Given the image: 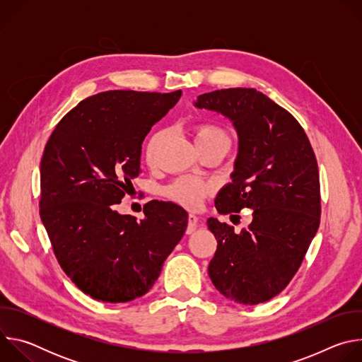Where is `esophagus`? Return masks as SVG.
Returning <instances> with one entry per match:
<instances>
[{
    "label": "esophagus",
    "instance_id": "34e87169",
    "mask_svg": "<svg viewBox=\"0 0 362 362\" xmlns=\"http://www.w3.org/2000/svg\"><path fill=\"white\" fill-rule=\"evenodd\" d=\"M197 222H199V218L194 215V214H189L187 216V228H186V233H193L197 228Z\"/></svg>",
    "mask_w": 362,
    "mask_h": 362
}]
</instances>
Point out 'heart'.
<instances>
[{
	"instance_id": "1",
	"label": "heart",
	"mask_w": 362,
	"mask_h": 362,
	"mask_svg": "<svg viewBox=\"0 0 362 362\" xmlns=\"http://www.w3.org/2000/svg\"><path fill=\"white\" fill-rule=\"evenodd\" d=\"M163 137H165V132H156L153 133L147 140V144L144 148V156L148 163H153L156 160V154L159 151ZM194 140H196V144H203V143H209L215 140L228 141V134L221 126L215 123H200L194 129ZM212 192H214V185L209 180L194 177V176L179 177L173 183H170L165 190L169 199L177 202L182 206H186L189 209L199 208L202 202Z\"/></svg>"
}]
</instances>
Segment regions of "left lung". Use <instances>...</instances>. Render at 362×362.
Here are the masks:
<instances>
[{"mask_svg": "<svg viewBox=\"0 0 362 362\" xmlns=\"http://www.w3.org/2000/svg\"><path fill=\"white\" fill-rule=\"evenodd\" d=\"M194 106L228 117L239 137L232 183L215 200L218 212L252 209L250 225L239 233L208 219L218 240L209 276L233 302H267L286 288L320 228L315 153L298 120L255 88L204 93Z\"/></svg>", "mask_w": 362, "mask_h": 362, "instance_id": "8db88e82", "label": "left lung"}]
</instances>
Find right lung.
<instances>
[{
  "instance_id": "obj_1",
  "label": "right lung",
  "mask_w": 362,
  "mask_h": 362,
  "mask_svg": "<svg viewBox=\"0 0 362 362\" xmlns=\"http://www.w3.org/2000/svg\"><path fill=\"white\" fill-rule=\"evenodd\" d=\"M180 95L98 93L71 109L45 144L40 216L62 269L97 300L144 295L186 230L187 212L172 202L146 203L141 221L116 211L140 173L144 137Z\"/></svg>"
}]
</instances>
